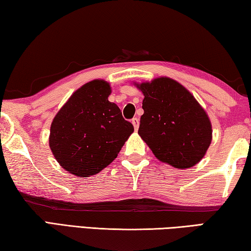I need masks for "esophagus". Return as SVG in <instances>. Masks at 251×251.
Instances as JSON below:
<instances>
[{
    "label": "esophagus",
    "instance_id": "obj_1",
    "mask_svg": "<svg viewBox=\"0 0 251 251\" xmlns=\"http://www.w3.org/2000/svg\"><path fill=\"white\" fill-rule=\"evenodd\" d=\"M131 123H133V125H134V128L137 130L138 129V127H139V120L137 117H134L133 120H131Z\"/></svg>",
    "mask_w": 251,
    "mask_h": 251
}]
</instances>
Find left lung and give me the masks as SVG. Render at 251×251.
<instances>
[{
	"instance_id": "1",
	"label": "left lung",
	"mask_w": 251,
	"mask_h": 251,
	"mask_svg": "<svg viewBox=\"0 0 251 251\" xmlns=\"http://www.w3.org/2000/svg\"><path fill=\"white\" fill-rule=\"evenodd\" d=\"M144 94L138 134L160 161L189 168L205 156L212 138L205 110L189 91L169 77L136 84Z\"/></svg>"
}]
</instances>
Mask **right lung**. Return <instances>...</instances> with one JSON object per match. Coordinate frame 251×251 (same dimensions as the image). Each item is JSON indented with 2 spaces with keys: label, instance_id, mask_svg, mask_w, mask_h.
Instances as JSON below:
<instances>
[{
  "label": "right lung",
  "instance_id": "add662e5",
  "mask_svg": "<svg viewBox=\"0 0 251 251\" xmlns=\"http://www.w3.org/2000/svg\"><path fill=\"white\" fill-rule=\"evenodd\" d=\"M103 79L84 84L73 93L54 117L50 147L59 165L73 175L88 177L116 158L134 131L115 103Z\"/></svg>",
  "mask_w": 251,
  "mask_h": 251
}]
</instances>
